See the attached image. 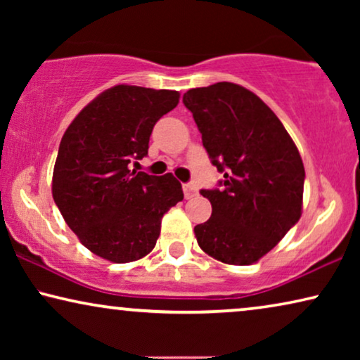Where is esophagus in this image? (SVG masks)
Masks as SVG:
<instances>
[{
    "mask_svg": "<svg viewBox=\"0 0 360 360\" xmlns=\"http://www.w3.org/2000/svg\"><path fill=\"white\" fill-rule=\"evenodd\" d=\"M184 193H185V198H186V200L193 198V196H196V188H195V185H191V184H184Z\"/></svg>",
    "mask_w": 360,
    "mask_h": 360,
    "instance_id": "obj_1",
    "label": "esophagus"
}]
</instances>
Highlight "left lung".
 <instances>
[{"instance_id": "8db88e82", "label": "left lung", "mask_w": 360, "mask_h": 360, "mask_svg": "<svg viewBox=\"0 0 360 360\" xmlns=\"http://www.w3.org/2000/svg\"><path fill=\"white\" fill-rule=\"evenodd\" d=\"M184 105L211 164L224 174L219 188L201 190L213 213L195 226L198 245L224 264L257 262L302 216L304 167L297 146L275 112L236 83L191 88Z\"/></svg>"}]
</instances>
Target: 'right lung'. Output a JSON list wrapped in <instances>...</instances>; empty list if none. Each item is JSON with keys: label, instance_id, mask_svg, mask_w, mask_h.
Segmentation results:
<instances>
[{"label": "right lung", "instance_id": "right-lung-1", "mask_svg": "<svg viewBox=\"0 0 360 360\" xmlns=\"http://www.w3.org/2000/svg\"><path fill=\"white\" fill-rule=\"evenodd\" d=\"M180 93L116 85L83 108L67 127L53 167L52 196L80 243L115 264L155 248L164 214L184 200L172 174L131 170L147 155L155 122Z\"/></svg>", "mask_w": 360, "mask_h": 360}]
</instances>
